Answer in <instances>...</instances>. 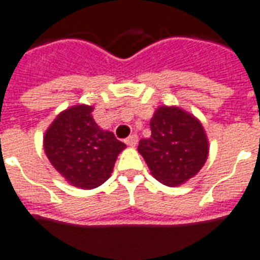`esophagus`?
Returning a JSON list of instances; mask_svg holds the SVG:
<instances>
[{
    "instance_id": "34e87169",
    "label": "esophagus",
    "mask_w": 260,
    "mask_h": 260,
    "mask_svg": "<svg viewBox=\"0 0 260 260\" xmlns=\"http://www.w3.org/2000/svg\"><path fill=\"white\" fill-rule=\"evenodd\" d=\"M125 143L129 146V147H135L138 144V136L136 135H131L129 138L125 139Z\"/></svg>"
}]
</instances>
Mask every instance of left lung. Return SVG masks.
<instances>
[{
	"label": "left lung",
	"mask_w": 260,
	"mask_h": 260,
	"mask_svg": "<svg viewBox=\"0 0 260 260\" xmlns=\"http://www.w3.org/2000/svg\"><path fill=\"white\" fill-rule=\"evenodd\" d=\"M150 128L151 136L142 139L138 150L158 181L174 187L203 168L209 142L195 117L183 109L161 106L154 113Z\"/></svg>",
	"instance_id": "obj_1"
}]
</instances>
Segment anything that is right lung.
<instances>
[{
	"label": "right lung",
	"instance_id": "obj_1",
	"mask_svg": "<svg viewBox=\"0 0 260 260\" xmlns=\"http://www.w3.org/2000/svg\"><path fill=\"white\" fill-rule=\"evenodd\" d=\"M92 106L77 105L57 116L43 138L50 164L67 181L83 189L99 187L113 172L125 144L113 132L101 129Z\"/></svg>",
	"mask_w": 260,
	"mask_h": 260
}]
</instances>
